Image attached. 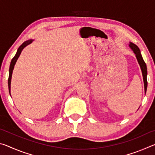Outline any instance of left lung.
Returning <instances> with one entry per match:
<instances>
[{
	"instance_id": "1",
	"label": "left lung",
	"mask_w": 155,
	"mask_h": 155,
	"mask_svg": "<svg viewBox=\"0 0 155 155\" xmlns=\"http://www.w3.org/2000/svg\"><path fill=\"white\" fill-rule=\"evenodd\" d=\"M129 47L131 49H132V51L134 52V53L135 54L136 58H137L139 64H140V65L141 72H142V75H143V83H144V90H145V92H146L147 85H148V82H147V67H146V64L143 61V59L142 58V56H141V54L140 50V48H138L137 46H136L135 44H133L132 42H130Z\"/></svg>"
}]
</instances>
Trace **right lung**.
Segmentation results:
<instances>
[{"label": "right lung", "instance_id": "right-lung-1", "mask_svg": "<svg viewBox=\"0 0 155 155\" xmlns=\"http://www.w3.org/2000/svg\"><path fill=\"white\" fill-rule=\"evenodd\" d=\"M33 41V40H28L27 41H25V42L23 43L22 45L19 47V48H18L16 54H15V55L12 60L11 64H10V67H9V78H8V86H9V94H10V90H11V81H12V72H13V70H14V65L15 64V63H16L18 57H19L21 52H22L23 48H24L25 47L27 46V45H28V44H30Z\"/></svg>", "mask_w": 155, "mask_h": 155}]
</instances>
